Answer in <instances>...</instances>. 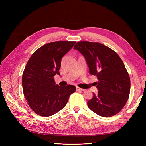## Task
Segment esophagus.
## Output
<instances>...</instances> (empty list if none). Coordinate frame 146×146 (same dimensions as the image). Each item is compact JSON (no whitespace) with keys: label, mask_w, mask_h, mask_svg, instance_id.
<instances>
[{"label":"esophagus","mask_w":146,"mask_h":146,"mask_svg":"<svg viewBox=\"0 0 146 146\" xmlns=\"http://www.w3.org/2000/svg\"><path fill=\"white\" fill-rule=\"evenodd\" d=\"M76 90H77V91H84L85 90L82 89V88H79L78 86H77V87H76Z\"/></svg>","instance_id":"esophagus-1"}]
</instances>
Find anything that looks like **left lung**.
Here are the masks:
<instances>
[{
    "label": "left lung",
    "instance_id": "1",
    "mask_svg": "<svg viewBox=\"0 0 146 146\" xmlns=\"http://www.w3.org/2000/svg\"><path fill=\"white\" fill-rule=\"evenodd\" d=\"M74 49L85 56L90 74L97 76L98 94L88 102L91 110L104 117L121 111L129 99V74L122 60L111 48L99 42L80 41Z\"/></svg>",
    "mask_w": 146,
    "mask_h": 146
}]
</instances>
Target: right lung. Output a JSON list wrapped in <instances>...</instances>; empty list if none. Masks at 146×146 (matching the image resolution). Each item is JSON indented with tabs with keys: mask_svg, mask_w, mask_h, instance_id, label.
<instances>
[{
	"mask_svg": "<svg viewBox=\"0 0 146 146\" xmlns=\"http://www.w3.org/2000/svg\"><path fill=\"white\" fill-rule=\"evenodd\" d=\"M76 41H55L39 47L30 56L22 78L25 98L38 115L48 117L62 110L69 96L76 90L74 85H55L54 76L60 74L62 57Z\"/></svg>",
	"mask_w": 146,
	"mask_h": 146,
	"instance_id": "right-lung-1",
	"label": "right lung"
}]
</instances>
